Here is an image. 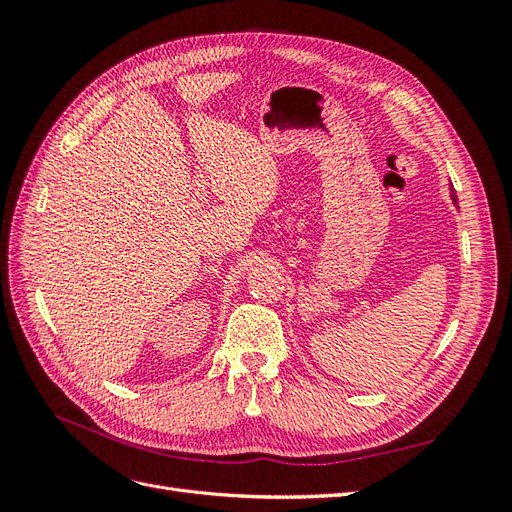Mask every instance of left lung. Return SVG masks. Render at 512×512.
Masks as SVG:
<instances>
[{
	"mask_svg": "<svg viewBox=\"0 0 512 512\" xmlns=\"http://www.w3.org/2000/svg\"><path fill=\"white\" fill-rule=\"evenodd\" d=\"M453 200H455V203H457V198H455V194H453Z\"/></svg>",
	"mask_w": 512,
	"mask_h": 512,
	"instance_id": "left-lung-1",
	"label": "left lung"
}]
</instances>
